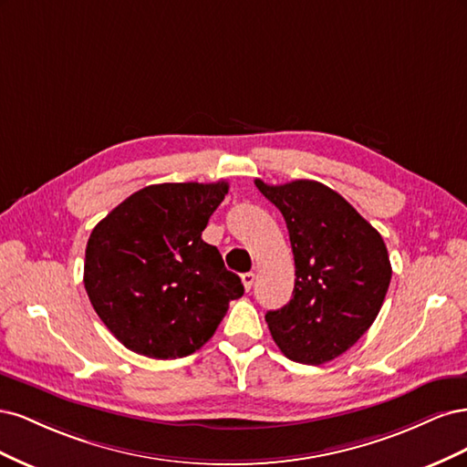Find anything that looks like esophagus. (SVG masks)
Segmentation results:
<instances>
[{
  "label": "esophagus",
  "instance_id": "34e87169",
  "mask_svg": "<svg viewBox=\"0 0 467 467\" xmlns=\"http://www.w3.org/2000/svg\"><path fill=\"white\" fill-rule=\"evenodd\" d=\"M242 282H244V288L249 292L251 286H253V282H255V275H253V273L242 275Z\"/></svg>",
  "mask_w": 467,
  "mask_h": 467
}]
</instances>
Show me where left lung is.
I'll return each mask as SVG.
<instances>
[{"instance_id": "obj_1", "label": "left lung", "mask_w": 467, "mask_h": 467, "mask_svg": "<svg viewBox=\"0 0 467 467\" xmlns=\"http://www.w3.org/2000/svg\"><path fill=\"white\" fill-rule=\"evenodd\" d=\"M255 185L285 216L296 265L292 300L266 312L268 329L290 360L329 362L370 329L384 304L391 280L384 239L317 181Z\"/></svg>"}]
</instances>
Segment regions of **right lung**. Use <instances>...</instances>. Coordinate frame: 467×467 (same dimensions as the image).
I'll return each instance as SVG.
<instances>
[{"label":"right lung","mask_w":467,"mask_h":467,"mask_svg":"<svg viewBox=\"0 0 467 467\" xmlns=\"http://www.w3.org/2000/svg\"><path fill=\"white\" fill-rule=\"evenodd\" d=\"M228 182H161L130 194L88 242L83 285L119 341L150 358H181L214 335L242 278L202 232Z\"/></svg>","instance_id":"obj_1"}]
</instances>
